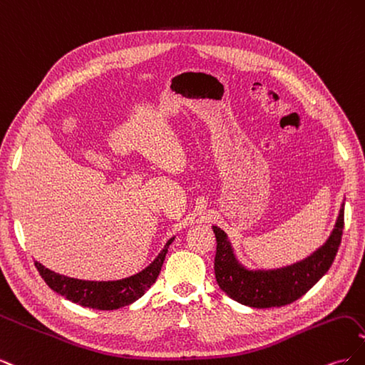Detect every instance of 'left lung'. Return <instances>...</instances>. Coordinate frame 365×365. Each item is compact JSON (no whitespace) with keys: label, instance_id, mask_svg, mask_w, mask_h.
I'll return each instance as SVG.
<instances>
[{"label":"left lung","instance_id":"left-lung-1","mask_svg":"<svg viewBox=\"0 0 365 365\" xmlns=\"http://www.w3.org/2000/svg\"><path fill=\"white\" fill-rule=\"evenodd\" d=\"M344 228V204L326 244L311 256L277 269H247L240 264L224 230L213 227L216 236L215 275L219 288L235 302L250 307H280L298 300L329 271L338 252Z\"/></svg>","mask_w":365,"mask_h":365}]
</instances>
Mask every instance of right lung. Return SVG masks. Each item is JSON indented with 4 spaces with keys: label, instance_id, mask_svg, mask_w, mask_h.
<instances>
[{
    "label": "right lung",
    "instance_id": "right-lung-1",
    "mask_svg": "<svg viewBox=\"0 0 365 365\" xmlns=\"http://www.w3.org/2000/svg\"><path fill=\"white\" fill-rule=\"evenodd\" d=\"M175 237H172L163 251L158 254V257L153 260L146 269L141 272L130 275L123 280L114 282H90V280H79L71 279L67 275H61L48 268L43 267L39 262H35L41 277L43 279L50 288L61 294L67 300L77 303L85 307L98 309V311H114V309L128 306L134 303L141 295L155 283L158 274L161 271L163 262L168 254L169 245Z\"/></svg>",
    "mask_w": 365,
    "mask_h": 365
}]
</instances>
